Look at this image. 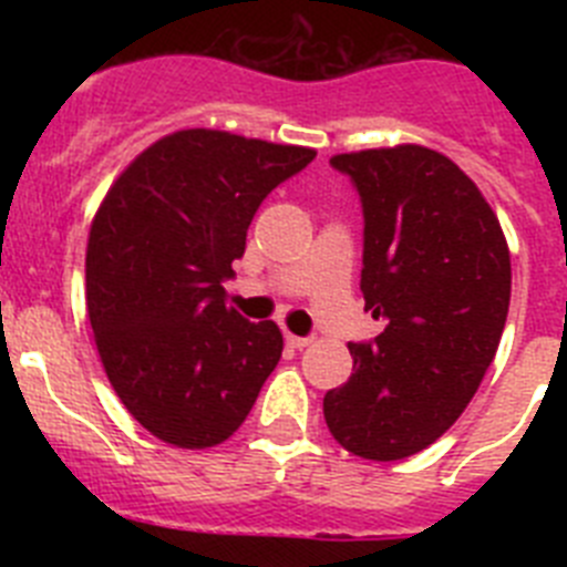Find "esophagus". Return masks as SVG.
<instances>
[{
    "label": "esophagus",
    "mask_w": 567,
    "mask_h": 567,
    "mask_svg": "<svg viewBox=\"0 0 567 567\" xmlns=\"http://www.w3.org/2000/svg\"><path fill=\"white\" fill-rule=\"evenodd\" d=\"M287 343L292 346V349H307V346H309V338H300V334L287 332Z\"/></svg>",
    "instance_id": "34e87169"
}]
</instances>
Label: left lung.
Wrapping results in <instances>:
<instances>
[{
    "label": "left lung",
    "instance_id": "left-lung-1",
    "mask_svg": "<svg viewBox=\"0 0 567 567\" xmlns=\"http://www.w3.org/2000/svg\"><path fill=\"white\" fill-rule=\"evenodd\" d=\"M363 204L360 292L385 329L349 343L354 369L323 417L346 452L403 460L454 425L497 354L511 255L477 184L420 144L334 155Z\"/></svg>",
    "mask_w": 567,
    "mask_h": 567
}]
</instances>
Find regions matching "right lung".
Returning a JSON list of instances; mask_svg holds the SVG:
<instances>
[{"label": "right lung", "mask_w": 567, "mask_h": 567, "mask_svg": "<svg viewBox=\"0 0 567 567\" xmlns=\"http://www.w3.org/2000/svg\"><path fill=\"white\" fill-rule=\"evenodd\" d=\"M315 150L178 130L104 195L87 240V318L110 385L153 437L209 449L238 432L284 352L272 320L224 303L260 202Z\"/></svg>", "instance_id": "add662e5"}]
</instances>
